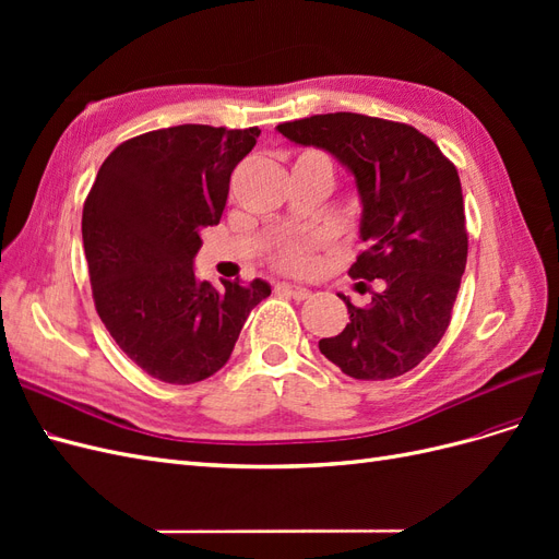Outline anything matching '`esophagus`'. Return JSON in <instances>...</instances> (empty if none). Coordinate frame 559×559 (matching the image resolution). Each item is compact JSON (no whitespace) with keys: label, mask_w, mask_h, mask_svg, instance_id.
<instances>
[{"label":"esophagus","mask_w":559,"mask_h":559,"mask_svg":"<svg viewBox=\"0 0 559 559\" xmlns=\"http://www.w3.org/2000/svg\"><path fill=\"white\" fill-rule=\"evenodd\" d=\"M277 292L294 298V300H308L310 298V289H306V286H296V284H277Z\"/></svg>","instance_id":"esophagus-1"}]
</instances>
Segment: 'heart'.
<instances>
[{"instance_id": "obj_1", "label": "heart", "mask_w": 559, "mask_h": 559, "mask_svg": "<svg viewBox=\"0 0 559 559\" xmlns=\"http://www.w3.org/2000/svg\"><path fill=\"white\" fill-rule=\"evenodd\" d=\"M310 158L326 160L319 154H306L298 160H310ZM312 251H314V245L310 242H284L273 251V263L280 270H286V273H306V270L312 265Z\"/></svg>"}]
</instances>
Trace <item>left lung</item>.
Masks as SVG:
<instances>
[{"label": "left lung", "mask_w": 559, "mask_h": 559, "mask_svg": "<svg viewBox=\"0 0 559 559\" xmlns=\"http://www.w3.org/2000/svg\"><path fill=\"white\" fill-rule=\"evenodd\" d=\"M277 130L349 167L366 245L349 277L380 280L366 308L341 296L349 324L321 337V354L354 380L408 373L445 335L466 267L468 233L454 163L417 128L376 116L317 114Z\"/></svg>", "instance_id": "8db88e82"}]
</instances>
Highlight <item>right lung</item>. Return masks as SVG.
<instances>
[{
  "label": "right lung",
  "instance_id": "add662e5",
  "mask_svg": "<svg viewBox=\"0 0 559 559\" xmlns=\"http://www.w3.org/2000/svg\"><path fill=\"white\" fill-rule=\"evenodd\" d=\"M259 134L195 123L138 134L111 151L83 202L95 310L128 359L160 382L214 376L270 296L263 280H226L216 292L193 273L200 230L218 224L235 165Z\"/></svg>",
  "mask_w": 559,
  "mask_h": 559
}]
</instances>
